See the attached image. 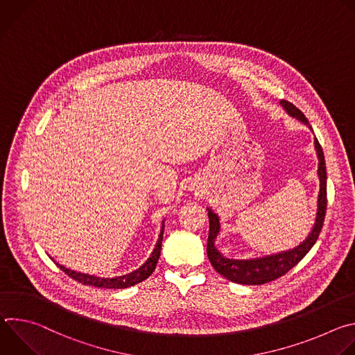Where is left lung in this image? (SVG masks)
Returning <instances> with one entry per match:
<instances>
[{"mask_svg":"<svg viewBox=\"0 0 355 355\" xmlns=\"http://www.w3.org/2000/svg\"><path fill=\"white\" fill-rule=\"evenodd\" d=\"M282 108L293 118L299 119L305 125H309V121L306 116L302 114L300 110H297L293 104L288 103L285 99H281ZM312 129V128H311ZM315 148L318 153L319 159V168H318V175L320 180V189H319V196H318V214H316V222L309 233L308 239L299 244L297 247L278 252V254L272 256H266L261 259H251V260H230L223 257L218 248L215 247V239L218 237V233L220 230V223H219V216L214 214L208 208V216H209V236H208V245H207V252H208V259L214 268L227 278L232 282L236 284H243V285H263L268 284L271 281H275L285 275L289 270H292L303 257H305L309 250L313 247L316 243L326 216V207H327V192H326V180H327V173H326V163H324V155L320 143L315 137Z\"/></svg>","mask_w":355,"mask_h":355,"instance_id":"8db88e82","label":"left lung"}]
</instances>
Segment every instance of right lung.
Segmentation results:
<instances>
[{
  "label": "right lung",
  "mask_w": 355,
  "mask_h": 355,
  "mask_svg": "<svg viewBox=\"0 0 355 355\" xmlns=\"http://www.w3.org/2000/svg\"><path fill=\"white\" fill-rule=\"evenodd\" d=\"M163 232H164V225L162 227L157 244L151 252V256L148 257V260L136 271L122 275V277H116V278H99L95 275H88V274H81V272H76L73 270H69L60 264H58L60 267L62 271H64L69 277H71L73 279L78 281L80 284L84 285H91V286H96V288H108V289H122V288H128L132 285H136L141 281H144L146 278H148L153 271L156 270L159 257H160V251H162V243H163Z\"/></svg>",
  "instance_id": "1"
}]
</instances>
